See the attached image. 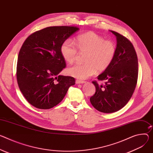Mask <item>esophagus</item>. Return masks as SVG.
<instances>
[{"mask_svg": "<svg viewBox=\"0 0 153 153\" xmlns=\"http://www.w3.org/2000/svg\"><path fill=\"white\" fill-rule=\"evenodd\" d=\"M85 83V81H83V80H76V84H84Z\"/></svg>", "mask_w": 153, "mask_h": 153, "instance_id": "obj_1", "label": "esophagus"}]
</instances>
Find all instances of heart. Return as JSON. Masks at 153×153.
I'll use <instances>...</instances> for the list:
<instances>
[{
  "instance_id": "obj_1",
  "label": "heart",
  "mask_w": 153,
  "mask_h": 153,
  "mask_svg": "<svg viewBox=\"0 0 153 153\" xmlns=\"http://www.w3.org/2000/svg\"><path fill=\"white\" fill-rule=\"evenodd\" d=\"M79 50L85 53V63H76L67 69V73L75 78L85 79L93 75L96 70L103 71L112 63L116 55L117 48L111 41L105 40L103 37L94 32L79 35L75 41L68 39L60 48L63 59L69 63L76 60Z\"/></svg>"
}]
</instances>
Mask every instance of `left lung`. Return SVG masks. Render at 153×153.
<instances>
[{"mask_svg":"<svg viewBox=\"0 0 153 153\" xmlns=\"http://www.w3.org/2000/svg\"><path fill=\"white\" fill-rule=\"evenodd\" d=\"M117 37V52L111 65L98 76L105 80L104 85L92 82L96 91L90 98L92 105L103 113H113L128 102L135 90L138 79V59L131 41L121 34L110 30Z\"/></svg>","mask_w":153,"mask_h":153,"instance_id":"obj_1","label":"left lung"}]
</instances>
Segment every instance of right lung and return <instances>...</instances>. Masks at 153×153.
Wrapping results in <instances>:
<instances>
[{"label":"right lung","mask_w":153,"mask_h":153,"mask_svg":"<svg viewBox=\"0 0 153 153\" xmlns=\"http://www.w3.org/2000/svg\"><path fill=\"white\" fill-rule=\"evenodd\" d=\"M77 27L53 26L36 31L24 42L18 55L16 78L19 88L31 105L49 109L59 104L75 79L59 74L66 67L62 43L79 30Z\"/></svg>","instance_id":"add662e5"}]
</instances>
